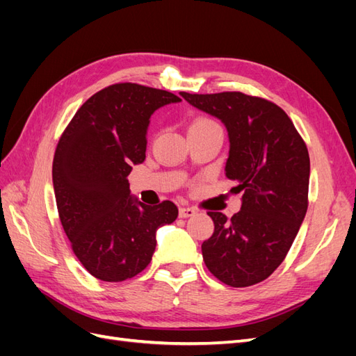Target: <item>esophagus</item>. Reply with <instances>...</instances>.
Returning <instances> with one entry per match:
<instances>
[{"label": "esophagus", "instance_id": "34e87169", "mask_svg": "<svg viewBox=\"0 0 356 356\" xmlns=\"http://www.w3.org/2000/svg\"><path fill=\"white\" fill-rule=\"evenodd\" d=\"M196 213V209L195 208H188V207H181L179 208V217L181 218H188V217H193V215Z\"/></svg>", "mask_w": 356, "mask_h": 356}]
</instances>
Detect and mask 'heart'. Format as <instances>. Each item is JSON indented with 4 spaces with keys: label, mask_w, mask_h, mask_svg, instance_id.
Listing matches in <instances>:
<instances>
[{
    "label": "heart",
    "mask_w": 356,
    "mask_h": 356,
    "mask_svg": "<svg viewBox=\"0 0 356 356\" xmlns=\"http://www.w3.org/2000/svg\"><path fill=\"white\" fill-rule=\"evenodd\" d=\"M204 123H213L212 120H208V118H199L197 122H195L193 124H204Z\"/></svg>",
    "instance_id": "b5f03b06"
}]
</instances>
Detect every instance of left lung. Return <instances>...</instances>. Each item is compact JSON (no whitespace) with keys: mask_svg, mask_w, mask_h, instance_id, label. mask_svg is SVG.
<instances>
[{"mask_svg":"<svg viewBox=\"0 0 356 356\" xmlns=\"http://www.w3.org/2000/svg\"><path fill=\"white\" fill-rule=\"evenodd\" d=\"M227 129L225 177L242 191L232 218L209 211L213 233L202 243L209 272L234 288L264 281L284 261L307 211V147L286 113L270 101L241 92L179 93Z\"/></svg>","mask_w":356,"mask_h":356,"instance_id":"1","label":"left lung"}]
</instances>
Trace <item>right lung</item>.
<instances>
[{"instance_id":"obj_1","label":"right lung","mask_w":356,"mask_h":356,"mask_svg":"<svg viewBox=\"0 0 356 356\" xmlns=\"http://www.w3.org/2000/svg\"><path fill=\"white\" fill-rule=\"evenodd\" d=\"M181 102L177 95L135 83L95 93L75 113L53 159V188L72 251L92 276L122 282L141 273L156 250V232L178 208L149 207L131 195L127 175L143 163L149 117Z\"/></svg>"}]
</instances>
